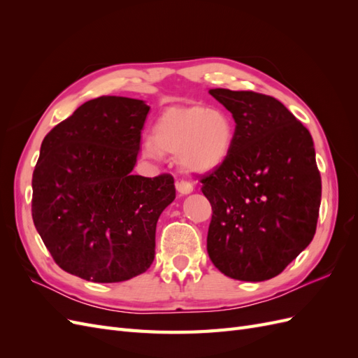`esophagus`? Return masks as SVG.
<instances>
[{
	"mask_svg": "<svg viewBox=\"0 0 358 358\" xmlns=\"http://www.w3.org/2000/svg\"><path fill=\"white\" fill-rule=\"evenodd\" d=\"M176 189H178L180 196H187V194L192 192L194 187H192V183H189L187 180H178L176 182Z\"/></svg>",
	"mask_w": 358,
	"mask_h": 358,
	"instance_id": "obj_1",
	"label": "esophagus"
}]
</instances>
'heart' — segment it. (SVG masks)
<instances>
[{
    "mask_svg": "<svg viewBox=\"0 0 358 358\" xmlns=\"http://www.w3.org/2000/svg\"><path fill=\"white\" fill-rule=\"evenodd\" d=\"M236 138L233 117L204 106H170L161 112L152 136L143 140L142 154L158 159L162 152L178 154L179 166L189 173H210L230 158Z\"/></svg>",
    "mask_w": 358,
    "mask_h": 358,
    "instance_id": "b5f03b06",
    "label": "heart"
}]
</instances>
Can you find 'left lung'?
Masks as SVG:
<instances>
[{
    "instance_id": "8db88e82",
    "label": "left lung",
    "mask_w": 358,
    "mask_h": 358,
    "mask_svg": "<svg viewBox=\"0 0 358 358\" xmlns=\"http://www.w3.org/2000/svg\"><path fill=\"white\" fill-rule=\"evenodd\" d=\"M236 138L225 164L201 179L212 204L208 254L237 280L275 278L313 239L321 176L312 136L273 96L216 88Z\"/></svg>"
}]
</instances>
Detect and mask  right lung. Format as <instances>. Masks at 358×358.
<instances>
[{
    "mask_svg": "<svg viewBox=\"0 0 358 358\" xmlns=\"http://www.w3.org/2000/svg\"><path fill=\"white\" fill-rule=\"evenodd\" d=\"M150 107L99 96L45 137L32 173V220L55 263L91 282H122L155 257L159 215L175 200L171 175H133Z\"/></svg>",
    "mask_w": 358,
    "mask_h": 358,
    "instance_id": "right-lung-1",
    "label": "right lung"
}]
</instances>
